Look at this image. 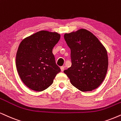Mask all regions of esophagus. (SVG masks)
Returning <instances> with one entry per match:
<instances>
[{"instance_id":"34e87169","label":"esophagus","mask_w":121,"mask_h":121,"mask_svg":"<svg viewBox=\"0 0 121 121\" xmlns=\"http://www.w3.org/2000/svg\"><path fill=\"white\" fill-rule=\"evenodd\" d=\"M60 69H61V71H64V69H65V68H64V66H61L60 67Z\"/></svg>"}]
</instances>
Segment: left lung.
Listing matches in <instances>:
<instances>
[{
	"label": "left lung",
	"instance_id": "8db88e82",
	"mask_svg": "<svg viewBox=\"0 0 121 121\" xmlns=\"http://www.w3.org/2000/svg\"><path fill=\"white\" fill-rule=\"evenodd\" d=\"M64 39L71 50L72 64L64 72L71 84L82 91L97 88L108 70V54L104 46L85 29L65 33Z\"/></svg>",
	"mask_w": 121,
	"mask_h": 121
}]
</instances>
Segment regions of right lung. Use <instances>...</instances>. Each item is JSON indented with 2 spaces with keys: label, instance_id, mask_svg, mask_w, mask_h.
I'll use <instances>...</instances> for the list:
<instances>
[{
  "label": "right lung",
  "instance_id": "add662e5",
  "mask_svg": "<svg viewBox=\"0 0 121 121\" xmlns=\"http://www.w3.org/2000/svg\"><path fill=\"white\" fill-rule=\"evenodd\" d=\"M60 39V35L57 32L41 30L19 44L16 54L17 70L21 80L30 89H46L60 72L52 53Z\"/></svg>",
  "mask_w": 121,
  "mask_h": 121
}]
</instances>
